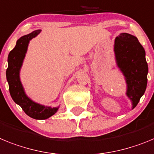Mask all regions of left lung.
I'll return each instance as SVG.
<instances>
[{"mask_svg":"<svg viewBox=\"0 0 154 154\" xmlns=\"http://www.w3.org/2000/svg\"><path fill=\"white\" fill-rule=\"evenodd\" d=\"M115 60L126 84L125 95L132 109L137 105L147 85L148 65L146 52L138 38L129 33H120L115 39Z\"/></svg>","mask_w":154,"mask_h":154,"instance_id":"8db88e82","label":"left lung"}]
</instances>
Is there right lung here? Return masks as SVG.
Returning <instances> with one entry per match:
<instances>
[{
  "label": "right lung",
  "mask_w": 154,
  "mask_h": 154,
  "mask_svg": "<svg viewBox=\"0 0 154 154\" xmlns=\"http://www.w3.org/2000/svg\"><path fill=\"white\" fill-rule=\"evenodd\" d=\"M40 32L41 30H36L17 40L15 46L9 53L8 57V66L6 70V77L13 101L21 107L25 114L35 119H46L58 111L60 105L58 107L45 106L31 99L25 93L20 78V71L27 53L29 42Z\"/></svg>",
  "instance_id": "1"
}]
</instances>
